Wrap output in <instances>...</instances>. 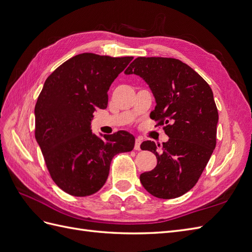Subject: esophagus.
<instances>
[{"mask_svg": "<svg viewBox=\"0 0 252 252\" xmlns=\"http://www.w3.org/2000/svg\"><path fill=\"white\" fill-rule=\"evenodd\" d=\"M141 144H142V140L140 138L135 139L134 142V150H141Z\"/></svg>", "mask_w": 252, "mask_h": 252, "instance_id": "esophagus-1", "label": "esophagus"}]
</instances>
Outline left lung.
I'll return each mask as SVG.
<instances>
[{
  "mask_svg": "<svg viewBox=\"0 0 252 252\" xmlns=\"http://www.w3.org/2000/svg\"><path fill=\"white\" fill-rule=\"evenodd\" d=\"M140 75L156 97L150 118L164 126L168 142L145 141L154 152L155 169L140 175L144 188L159 199H174L199 181L217 145L218 108L208 83L191 67L173 58H136L125 70Z\"/></svg>",
  "mask_w": 252,
  "mask_h": 252,
  "instance_id": "left-lung-1",
  "label": "left lung"
}]
</instances>
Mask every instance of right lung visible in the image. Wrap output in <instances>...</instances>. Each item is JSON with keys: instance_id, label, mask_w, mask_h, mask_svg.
<instances>
[{"instance_id": "right-lung-1", "label": "right lung", "mask_w": 252, "mask_h": 252, "mask_svg": "<svg viewBox=\"0 0 252 252\" xmlns=\"http://www.w3.org/2000/svg\"><path fill=\"white\" fill-rule=\"evenodd\" d=\"M132 59L84 52L60 65L45 81L34 107V136L51 179L68 194L98 191L113 157L134 147L133 135L127 131L100 139L90 129L94 112L107 107L111 83Z\"/></svg>"}]
</instances>
